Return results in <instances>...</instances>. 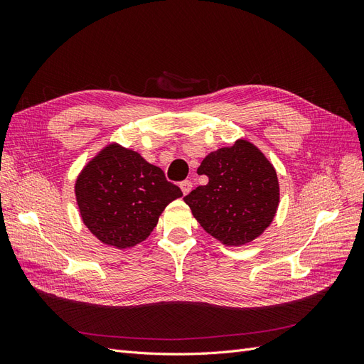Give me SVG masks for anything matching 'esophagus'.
<instances>
[{
	"label": "esophagus",
	"instance_id": "esophagus-1",
	"mask_svg": "<svg viewBox=\"0 0 364 364\" xmlns=\"http://www.w3.org/2000/svg\"><path fill=\"white\" fill-rule=\"evenodd\" d=\"M181 190L183 194H188L193 190V182L191 181H183L181 182Z\"/></svg>",
	"mask_w": 364,
	"mask_h": 364
}]
</instances>
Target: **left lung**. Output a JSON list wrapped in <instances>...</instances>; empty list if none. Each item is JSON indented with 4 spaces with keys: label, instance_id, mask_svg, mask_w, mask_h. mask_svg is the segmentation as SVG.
Segmentation results:
<instances>
[{
    "label": "left lung",
    "instance_id": "1",
    "mask_svg": "<svg viewBox=\"0 0 364 364\" xmlns=\"http://www.w3.org/2000/svg\"><path fill=\"white\" fill-rule=\"evenodd\" d=\"M208 183L183 197L197 222L223 245L241 246L259 237L277 213V171L247 141L209 153L197 168Z\"/></svg>",
    "mask_w": 364,
    "mask_h": 364
}]
</instances>
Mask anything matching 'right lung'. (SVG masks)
Instances as JSON below:
<instances>
[{"instance_id": "right-lung-1", "label": "right lung", "mask_w": 364, "mask_h": 364, "mask_svg": "<svg viewBox=\"0 0 364 364\" xmlns=\"http://www.w3.org/2000/svg\"><path fill=\"white\" fill-rule=\"evenodd\" d=\"M181 196L159 167L117 144L87 164L75 182L83 223L102 243L118 249L144 241L165 206Z\"/></svg>"}]
</instances>
